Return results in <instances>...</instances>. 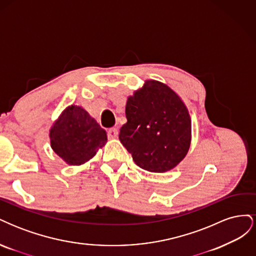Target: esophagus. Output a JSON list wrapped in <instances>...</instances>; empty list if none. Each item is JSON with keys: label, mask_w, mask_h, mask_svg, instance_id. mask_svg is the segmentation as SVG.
I'll use <instances>...</instances> for the list:
<instances>
[{"label": "esophagus", "mask_w": 256, "mask_h": 256, "mask_svg": "<svg viewBox=\"0 0 256 256\" xmlns=\"http://www.w3.org/2000/svg\"><path fill=\"white\" fill-rule=\"evenodd\" d=\"M118 136V131L116 128H111L108 130V138H116Z\"/></svg>", "instance_id": "34e87169"}]
</instances>
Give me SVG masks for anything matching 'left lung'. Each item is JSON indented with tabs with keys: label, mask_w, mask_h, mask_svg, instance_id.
<instances>
[{
	"label": "left lung",
	"mask_w": 256,
	"mask_h": 256,
	"mask_svg": "<svg viewBox=\"0 0 256 256\" xmlns=\"http://www.w3.org/2000/svg\"><path fill=\"white\" fill-rule=\"evenodd\" d=\"M120 141L136 164L154 173L175 168L187 154L191 120L182 99L166 84L148 80L126 104Z\"/></svg>",
	"instance_id": "1"
}]
</instances>
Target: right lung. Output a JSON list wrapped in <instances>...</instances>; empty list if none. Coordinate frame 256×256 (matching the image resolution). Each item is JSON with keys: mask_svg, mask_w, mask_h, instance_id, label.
<instances>
[{"mask_svg": "<svg viewBox=\"0 0 256 256\" xmlns=\"http://www.w3.org/2000/svg\"><path fill=\"white\" fill-rule=\"evenodd\" d=\"M52 150L70 166H80L106 144V132L83 108L70 106L50 130Z\"/></svg>", "mask_w": 256, "mask_h": 256, "instance_id": "right-lung-1", "label": "right lung"}]
</instances>
